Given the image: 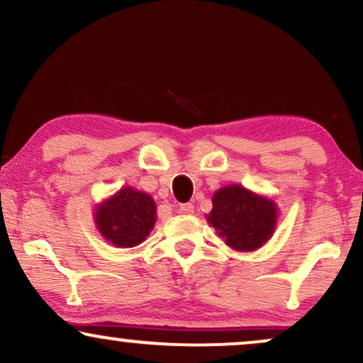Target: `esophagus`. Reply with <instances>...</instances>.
<instances>
[{"instance_id":"34e87169","label":"esophagus","mask_w":363,"mask_h":363,"mask_svg":"<svg viewBox=\"0 0 363 363\" xmlns=\"http://www.w3.org/2000/svg\"><path fill=\"white\" fill-rule=\"evenodd\" d=\"M179 213H182V214H192V213H194V206H192L191 203L181 204V206H179Z\"/></svg>"}]
</instances>
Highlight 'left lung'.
<instances>
[{"label": "left lung", "mask_w": 363, "mask_h": 363, "mask_svg": "<svg viewBox=\"0 0 363 363\" xmlns=\"http://www.w3.org/2000/svg\"><path fill=\"white\" fill-rule=\"evenodd\" d=\"M278 206L241 184H229L213 196V209L206 216L224 242L247 253L272 240L278 223Z\"/></svg>", "instance_id": "obj_1"}]
</instances>
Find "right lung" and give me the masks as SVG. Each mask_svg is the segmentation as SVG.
Returning <instances> with one entry per match:
<instances>
[{
  "instance_id": "obj_1",
  "label": "right lung",
  "mask_w": 363,
  "mask_h": 363,
  "mask_svg": "<svg viewBox=\"0 0 363 363\" xmlns=\"http://www.w3.org/2000/svg\"><path fill=\"white\" fill-rule=\"evenodd\" d=\"M94 219L99 233L110 245L134 247L152 231L157 206L147 192L125 186L95 206Z\"/></svg>"
}]
</instances>
